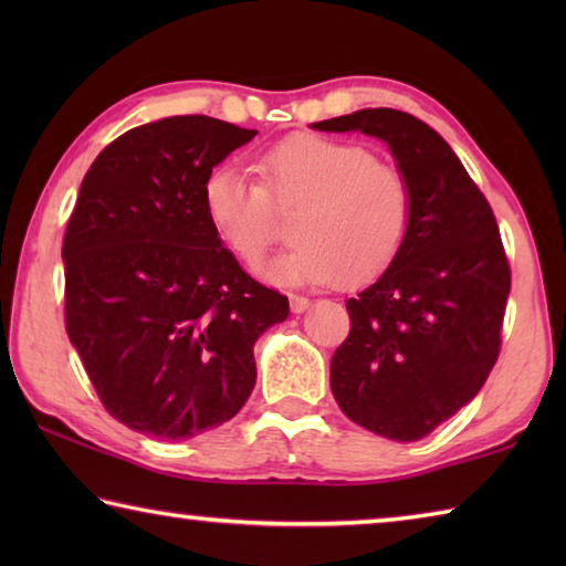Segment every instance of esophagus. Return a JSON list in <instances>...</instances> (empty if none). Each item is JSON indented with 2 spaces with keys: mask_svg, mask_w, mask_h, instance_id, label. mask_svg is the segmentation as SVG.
Segmentation results:
<instances>
[{
  "mask_svg": "<svg viewBox=\"0 0 566 566\" xmlns=\"http://www.w3.org/2000/svg\"><path fill=\"white\" fill-rule=\"evenodd\" d=\"M310 300H306V296H302V294H290V306H292V312L294 314H302V312H306L310 310Z\"/></svg>",
  "mask_w": 566,
  "mask_h": 566,
  "instance_id": "esophagus-1",
  "label": "esophagus"
}]
</instances>
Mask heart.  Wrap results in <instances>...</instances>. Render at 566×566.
<instances>
[{"label": "heart", "mask_w": 566, "mask_h": 566, "mask_svg": "<svg viewBox=\"0 0 566 566\" xmlns=\"http://www.w3.org/2000/svg\"><path fill=\"white\" fill-rule=\"evenodd\" d=\"M264 185L244 169L219 165L202 187L209 227L249 270L276 237L272 199L300 207L296 242L266 266L276 284H364L395 262L411 224V187L397 167L367 147L296 134L264 151Z\"/></svg>", "instance_id": "1"}]
</instances>
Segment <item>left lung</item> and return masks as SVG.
Listing matches in <instances>:
<instances>
[{
  "mask_svg": "<svg viewBox=\"0 0 566 566\" xmlns=\"http://www.w3.org/2000/svg\"><path fill=\"white\" fill-rule=\"evenodd\" d=\"M312 129L381 139L411 187L399 254L347 300L352 329L329 385L359 427L417 442L479 395L500 354L512 284L500 227L452 147L411 114L359 109Z\"/></svg>",
  "mask_w": 566,
  "mask_h": 566,
  "instance_id": "obj_1",
  "label": "left lung"
}]
</instances>
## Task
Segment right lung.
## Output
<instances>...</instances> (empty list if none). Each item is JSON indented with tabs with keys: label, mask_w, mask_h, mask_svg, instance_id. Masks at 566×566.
<instances>
[{
	"label": "right lung",
	"mask_w": 566,
	"mask_h": 566,
	"mask_svg": "<svg viewBox=\"0 0 566 566\" xmlns=\"http://www.w3.org/2000/svg\"><path fill=\"white\" fill-rule=\"evenodd\" d=\"M256 129L179 114L124 132L82 179L66 224L64 319L114 419L177 442L244 407L254 342L290 314L209 227V171Z\"/></svg>",
	"instance_id": "add662e5"
}]
</instances>
